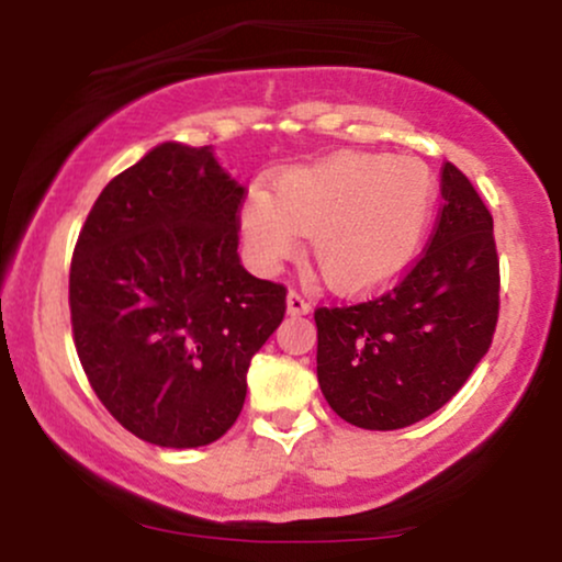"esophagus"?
Segmentation results:
<instances>
[{
    "mask_svg": "<svg viewBox=\"0 0 562 562\" xmlns=\"http://www.w3.org/2000/svg\"><path fill=\"white\" fill-rule=\"evenodd\" d=\"M312 312V301L306 299V295L299 293V290H290L288 293V314H308Z\"/></svg>",
    "mask_w": 562,
    "mask_h": 562,
    "instance_id": "34e87169",
    "label": "esophagus"
}]
</instances>
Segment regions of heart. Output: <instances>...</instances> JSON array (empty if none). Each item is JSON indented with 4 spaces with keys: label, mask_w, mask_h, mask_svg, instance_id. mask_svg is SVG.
I'll use <instances>...</instances> for the list:
<instances>
[{
    "label": "heart",
    "mask_w": 562,
    "mask_h": 562,
    "mask_svg": "<svg viewBox=\"0 0 562 562\" xmlns=\"http://www.w3.org/2000/svg\"><path fill=\"white\" fill-rule=\"evenodd\" d=\"M436 211V179L415 158L340 153L290 169L243 203L240 232L259 269H277L308 237L335 290L391 282L417 256Z\"/></svg>",
    "instance_id": "b5f03b06"
}]
</instances>
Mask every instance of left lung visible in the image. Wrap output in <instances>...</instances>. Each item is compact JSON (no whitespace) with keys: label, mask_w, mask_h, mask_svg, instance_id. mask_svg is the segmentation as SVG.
<instances>
[{"label":"left lung","mask_w":562,"mask_h":562,"mask_svg":"<svg viewBox=\"0 0 562 562\" xmlns=\"http://www.w3.org/2000/svg\"><path fill=\"white\" fill-rule=\"evenodd\" d=\"M434 235L396 285L317 306V378L335 415L396 430L434 415L465 385L499 319L494 218L454 164L441 166Z\"/></svg>","instance_id":"obj_1"}]
</instances>
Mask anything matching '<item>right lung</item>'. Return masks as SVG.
Returning <instances> with one entry per match:
<instances>
[{
	"label": "right lung",
	"instance_id": "add662e5",
	"mask_svg": "<svg viewBox=\"0 0 562 562\" xmlns=\"http://www.w3.org/2000/svg\"><path fill=\"white\" fill-rule=\"evenodd\" d=\"M245 190L211 147L166 142L94 200L74 248L70 327L102 406L156 447L222 438L288 288L243 269Z\"/></svg>",
	"mask_w": 562,
	"mask_h": 562
}]
</instances>
